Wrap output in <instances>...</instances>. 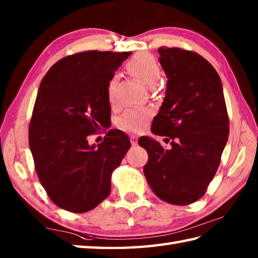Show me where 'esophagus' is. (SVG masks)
Instances as JSON below:
<instances>
[{
  "label": "esophagus",
  "mask_w": 258,
  "mask_h": 258,
  "mask_svg": "<svg viewBox=\"0 0 258 258\" xmlns=\"http://www.w3.org/2000/svg\"><path fill=\"white\" fill-rule=\"evenodd\" d=\"M138 136L136 135H131V143H132V145H136L138 144Z\"/></svg>",
  "instance_id": "1"
}]
</instances>
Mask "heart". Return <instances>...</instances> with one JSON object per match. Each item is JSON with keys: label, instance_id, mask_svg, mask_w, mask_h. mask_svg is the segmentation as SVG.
I'll list each match as a JSON object with an SVG mask.
<instances>
[{"label": "heart", "instance_id": "obj_1", "mask_svg": "<svg viewBox=\"0 0 258 258\" xmlns=\"http://www.w3.org/2000/svg\"><path fill=\"white\" fill-rule=\"evenodd\" d=\"M130 72L136 76L146 87H155L161 79V67L156 58L149 53H139L127 64ZM107 100L111 104L116 103V81L114 79L107 84ZM150 111L146 108L132 107L126 109L118 118V126L126 132L139 133L145 127L150 117Z\"/></svg>", "mask_w": 258, "mask_h": 258}]
</instances>
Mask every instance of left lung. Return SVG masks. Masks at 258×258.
I'll return each mask as SVG.
<instances>
[{
	"instance_id": "1",
	"label": "left lung",
	"mask_w": 258,
	"mask_h": 258,
	"mask_svg": "<svg viewBox=\"0 0 258 258\" xmlns=\"http://www.w3.org/2000/svg\"><path fill=\"white\" fill-rule=\"evenodd\" d=\"M166 74L165 97L152 133L168 136L172 149L142 136L149 161L144 175L152 190L174 205H187L205 194L228 140V116L222 81L204 57L177 47H160Z\"/></svg>"
}]
</instances>
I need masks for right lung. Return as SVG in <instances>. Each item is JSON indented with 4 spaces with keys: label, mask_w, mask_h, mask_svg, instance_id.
Instances as JSON below:
<instances>
[{
    "label": "right lung",
    "mask_w": 258,
    "mask_h": 258,
    "mask_svg": "<svg viewBox=\"0 0 258 258\" xmlns=\"http://www.w3.org/2000/svg\"><path fill=\"white\" fill-rule=\"evenodd\" d=\"M131 52L87 51L59 59L43 78L29 128L35 169L54 204L72 213L96 207L111 193V175L131 147L111 130L100 144L87 136L111 122L107 84Z\"/></svg>",
    "instance_id": "add662e5"
}]
</instances>
